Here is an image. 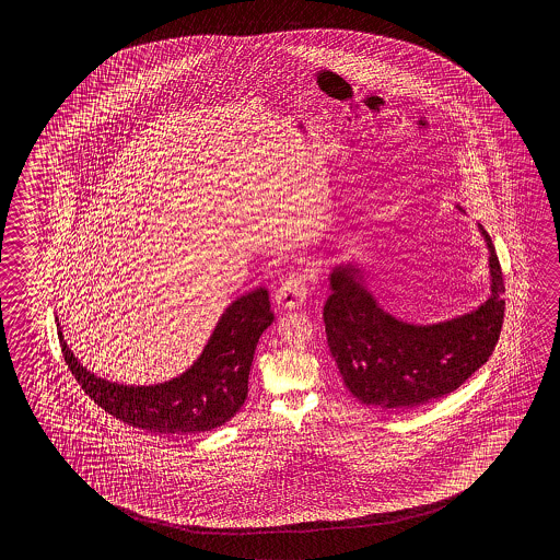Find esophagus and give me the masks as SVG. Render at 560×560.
<instances>
[{"label":"esophagus","instance_id":"esophagus-1","mask_svg":"<svg viewBox=\"0 0 560 560\" xmlns=\"http://www.w3.org/2000/svg\"><path fill=\"white\" fill-rule=\"evenodd\" d=\"M308 272L290 276L282 284L276 288L275 302L284 310H294L304 304L308 294Z\"/></svg>","mask_w":560,"mask_h":560}]
</instances>
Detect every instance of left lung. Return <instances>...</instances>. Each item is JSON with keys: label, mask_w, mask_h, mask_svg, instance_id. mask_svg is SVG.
<instances>
[{"label": "left lung", "mask_w": 560, "mask_h": 560, "mask_svg": "<svg viewBox=\"0 0 560 560\" xmlns=\"http://www.w3.org/2000/svg\"><path fill=\"white\" fill-rule=\"evenodd\" d=\"M456 210L465 212L458 203ZM476 228L488 250V296L451 318L405 320L378 300L360 258L334 266L324 304L326 338L348 393L362 405L402 410L436 400L492 354L504 318V284L492 240Z\"/></svg>", "instance_id": "obj_1"}]
</instances>
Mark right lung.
I'll list each match as a JSON object with an SVG mask.
<instances>
[{"label": "right lung", "mask_w": 560, "mask_h": 560, "mask_svg": "<svg viewBox=\"0 0 560 560\" xmlns=\"http://www.w3.org/2000/svg\"><path fill=\"white\" fill-rule=\"evenodd\" d=\"M272 322L268 290L254 288L228 304L200 357L182 374L158 384H121L95 376L73 357L56 316L68 369L95 405L130 427L172 434L214 430L238 412L256 345Z\"/></svg>", "instance_id": "obj_1"}]
</instances>
